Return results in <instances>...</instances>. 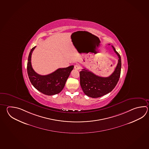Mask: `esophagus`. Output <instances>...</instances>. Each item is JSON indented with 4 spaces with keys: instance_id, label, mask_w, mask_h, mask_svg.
<instances>
[{
    "instance_id": "obj_1",
    "label": "esophagus",
    "mask_w": 149,
    "mask_h": 149,
    "mask_svg": "<svg viewBox=\"0 0 149 149\" xmlns=\"http://www.w3.org/2000/svg\"><path fill=\"white\" fill-rule=\"evenodd\" d=\"M74 68L75 69V70H79L80 69V67H79V65H75V66H74Z\"/></svg>"
}]
</instances>
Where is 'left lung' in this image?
<instances>
[{
	"label": "left lung",
	"instance_id": "1",
	"mask_svg": "<svg viewBox=\"0 0 149 149\" xmlns=\"http://www.w3.org/2000/svg\"><path fill=\"white\" fill-rule=\"evenodd\" d=\"M114 52L118 57V62L114 72L108 77L97 76L86 69L79 72L80 85L84 93L93 98L101 97L109 93L115 88L118 82L122 66L120 56L112 46Z\"/></svg>",
	"mask_w": 149,
	"mask_h": 149
}]
</instances>
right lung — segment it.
<instances>
[{
	"mask_svg": "<svg viewBox=\"0 0 149 149\" xmlns=\"http://www.w3.org/2000/svg\"><path fill=\"white\" fill-rule=\"evenodd\" d=\"M36 47V46L31 50L27 61V74L31 83L35 88L43 94L47 95L58 94L64 88L74 66L58 68L48 75H39L34 70L31 61V55Z\"/></svg>",
	"mask_w": 149,
	"mask_h": 149,
	"instance_id": "right-lung-1",
	"label": "right lung"
}]
</instances>
